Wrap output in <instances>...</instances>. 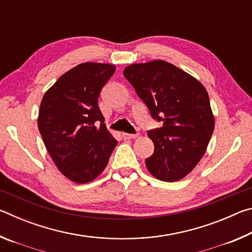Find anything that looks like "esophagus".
Here are the masks:
<instances>
[{
    "instance_id": "obj_1",
    "label": "esophagus",
    "mask_w": 252,
    "mask_h": 252,
    "mask_svg": "<svg viewBox=\"0 0 252 252\" xmlns=\"http://www.w3.org/2000/svg\"><path fill=\"white\" fill-rule=\"evenodd\" d=\"M121 135H122V138L125 139V140H130V139H135L139 134L138 133H136V134H130V133H125V132H123Z\"/></svg>"
}]
</instances>
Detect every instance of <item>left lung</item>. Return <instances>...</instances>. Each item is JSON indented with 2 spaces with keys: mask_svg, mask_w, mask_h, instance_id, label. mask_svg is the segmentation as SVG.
I'll list each match as a JSON object with an SVG mask.
<instances>
[{
  "mask_svg": "<svg viewBox=\"0 0 252 252\" xmlns=\"http://www.w3.org/2000/svg\"><path fill=\"white\" fill-rule=\"evenodd\" d=\"M123 74L152 118L163 122L148 131L155 152L146 159L147 169L162 181L181 180L201 160L215 129L206 88L162 60L127 65Z\"/></svg>",
  "mask_w": 252,
  "mask_h": 252,
  "instance_id": "left-lung-1",
  "label": "left lung"
}]
</instances>
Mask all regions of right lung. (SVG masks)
Here are the masks:
<instances>
[{"mask_svg":"<svg viewBox=\"0 0 252 252\" xmlns=\"http://www.w3.org/2000/svg\"><path fill=\"white\" fill-rule=\"evenodd\" d=\"M116 65L85 62L60 76L44 93L37 126L54 164L75 183L101 174L118 141L106 129L97 105Z\"/></svg>","mask_w":252,"mask_h":252,"instance_id":"right-lung-1","label":"right lung"}]
</instances>
